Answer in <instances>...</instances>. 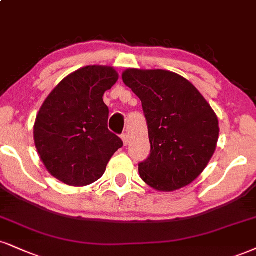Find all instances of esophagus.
I'll use <instances>...</instances> for the list:
<instances>
[{"mask_svg":"<svg viewBox=\"0 0 256 256\" xmlns=\"http://www.w3.org/2000/svg\"><path fill=\"white\" fill-rule=\"evenodd\" d=\"M121 138H122V141H123V144H124V146H127L128 142H129L128 135L127 134H122L121 135Z\"/></svg>","mask_w":256,"mask_h":256,"instance_id":"1","label":"esophagus"}]
</instances>
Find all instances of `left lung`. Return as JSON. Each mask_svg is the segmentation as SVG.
<instances>
[{
	"mask_svg": "<svg viewBox=\"0 0 256 256\" xmlns=\"http://www.w3.org/2000/svg\"><path fill=\"white\" fill-rule=\"evenodd\" d=\"M122 80L141 100L147 120L150 154L138 164L141 179L164 192L190 185L216 150L215 112L194 84L174 72L128 68Z\"/></svg>",
	"mask_w": 256,
	"mask_h": 256,
	"instance_id": "1",
	"label": "left lung"
}]
</instances>
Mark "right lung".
Masks as SVG:
<instances>
[{
	"instance_id": "right-lung-1",
	"label": "right lung",
	"mask_w": 256,
	"mask_h": 256,
	"mask_svg": "<svg viewBox=\"0 0 256 256\" xmlns=\"http://www.w3.org/2000/svg\"><path fill=\"white\" fill-rule=\"evenodd\" d=\"M118 80L112 66L89 65L72 72L47 96L34 123V144L51 176L86 186L106 172L122 140L108 129L103 94Z\"/></svg>"
}]
</instances>
